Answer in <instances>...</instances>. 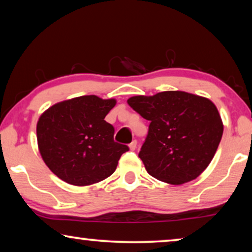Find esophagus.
<instances>
[{"label":"esophagus","instance_id":"1","mask_svg":"<svg viewBox=\"0 0 252 252\" xmlns=\"http://www.w3.org/2000/svg\"><path fill=\"white\" fill-rule=\"evenodd\" d=\"M129 148H130V150H136V148H137V140H133L132 142H131V144L129 145Z\"/></svg>","mask_w":252,"mask_h":252}]
</instances>
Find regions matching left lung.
Segmentation results:
<instances>
[{
	"mask_svg": "<svg viewBox=\"0 0 252 252\" xmlns=\"http://www.w3.org/2000/svg\"><path fill=\"white\" fill-rule=\"evenodd\" d=\"M127 104L150 121L139 152L146 170L171 185L192 181L212 162L223 122L212 100L186 92L133 96Z\"/></svg>",
	"mask_w": 252,
	"mask_h": 252,
	"instance_id": "left-lung-1",
	"label": "left lung"
}]
</instances>
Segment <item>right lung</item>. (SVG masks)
Returning <instances> with one entry per match:
<instances>
[{
	"instance_id": "add662e5",
	"label": "right lung",
	"mask_w": 252,
	"mask_h": 252,
	"mask_svg": "<svg viewBox=\"0 0 252 252\" xmlns=\"http://www.w3.org/2000/svg\"><path fill=\"white\" fill-rule=\"evenodd\" d=\"M116 100L80 96L51 106L37 122L42 158L53 173L73 186H89L114 173L129 150L114 141V127L105 121Z\"/></svg>"
}]
</instances>
